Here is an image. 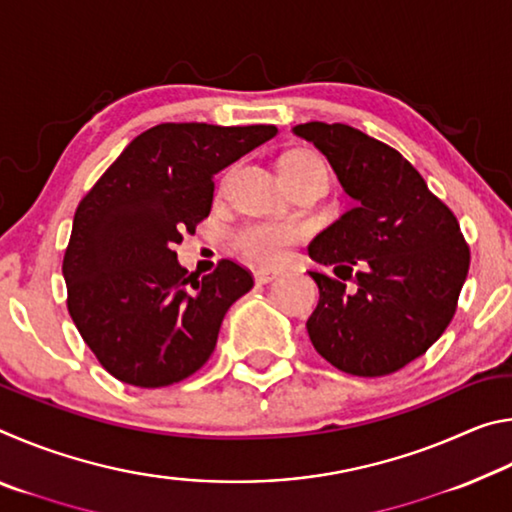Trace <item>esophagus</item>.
<instances>
[{"label":"esophagus","mask_w":512,"mask_h":512,"mask_svg":"<svg viewBox=\"0 0 512 512\" xmlns=\"http://www.w3.org/2000/svg\"><path fill=\"white\" fill-rule=\"evenodd\" d=\"M277 275L280 273L273 271V268H259V271H255V280H257V284H268V282H273Z\"/></svg>","instance_id":"34e87169"}]
</instances>
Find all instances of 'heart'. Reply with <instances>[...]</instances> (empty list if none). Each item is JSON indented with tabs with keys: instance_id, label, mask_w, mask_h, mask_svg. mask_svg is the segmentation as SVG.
Returning a JSON list of instances; mask_svg holds the SVG:
<instances>
[{
	"instance_id": "obj_1",
	"label": "heart",
	"mask_w": 512,
	"mask_h": 512,
	"mask_svg": "<svg viewBox=\"0 0 512 512\" xmlns=\"http://www.w3.org/2000/svg\"><path fill=\"white\" fill-rule=\"evenodd\" d=\"M280 173L291 189L311 178H325L327 167L318 153L309 149L289 151L280 160ZM302 237L300 225L280 221H250L232 232V246L253 264L275 266L284 262L289 248Z\"/></svg>"
}]
</instances>
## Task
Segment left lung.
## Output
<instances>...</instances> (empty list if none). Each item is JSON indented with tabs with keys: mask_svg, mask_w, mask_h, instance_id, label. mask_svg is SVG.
<instances>
[{
	"mask_svg": "<svg viewBox=\"0 0 512 512\" xmlns=\"http://www.w3.org/2000/svg\"><path fill=\"white\" fill-rule=\"evenodd\" d=\"M293 133L323 151L357 201L309 244V257L337 275L309 271L320 293L309 339L348 375H391L422 357L452 323L470 246L454 212L393 146L323 121Z\"/></svg>",
	"mask_w": 512,
	"mask_h": 512,
	"instance_id": "left-lung-1",
	"label": "left lung"
}]
</instances>
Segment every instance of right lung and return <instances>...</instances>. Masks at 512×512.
I'll return each instance as SVG.
<instances>
[{
	"label": "right lung",
	"mask_w": 512,
	"mask_h": 512,
	"mask_svg": "<svg viewBox=\"0 0 512 512\" xmlns=\"http://www.w3.org/2000/svg\"><path fill=\"white\" fill-rule=\"evenodd\" d=\"M275 133L266 124H158L83 196L63 257L67 311L115 379L162 388L210 359L225 311L253 289V275L235 259L189 275L173 246L210 216L214 173Z\"/></svg>",
	"instance_id": "obj_1"
}]
</instances>
